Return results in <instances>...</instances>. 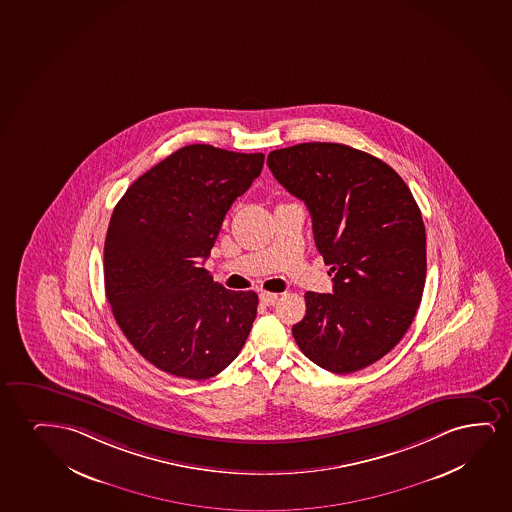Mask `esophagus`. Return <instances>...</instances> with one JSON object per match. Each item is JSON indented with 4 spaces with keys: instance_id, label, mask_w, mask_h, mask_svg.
I'll list each match as a JSON object with an SVG mask.
<instances>
[{
    "instance_id": "obj_1",
    "label": "esophagus",
    "mask_w": 512,
    "mask_h": 512,
    "mask_svg": "<svg viewBox=\"0 0 512 512\" xmlns=\"http://www.w3.org/2000/svg\"><path fill=\"white\" fill-rule=\"evenodd\" d=\"M279 300V293L262 292L260 293V302L266 306H274Z\"/></svg>"
}]
</instances>
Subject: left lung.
Masks as SVG:
<instances>
[{
	"mask_svg": "<svg viewBox=\"0 0 512 512\" xmlns=\"http://www.w3.org/2000/svg\"><path fill=\"white\" fill-rule=\"evenodd\" d=\"M267 165L306 203L333 274V293H306L295 342L328 372L363 370L394 349L419 309L427 271L419 205L391 166L344 144L276 149Z\"/></svg>",
	"mask_w": 512,
	"mask_h": 512,
	"instance_id": "8db88e82",
	"label": "left lung"
}]
</instances>
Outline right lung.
I'll list each match as a JSON object with an SVG mask.
<instances>
[{
    "label": "right lung",
    "instance_id": "1",
    "mask_svg": "<svg viewBox=\"0 0 512 512\" xmlns=\"http://www.w3.org/2000/svg\"><path fill=\"white\" fill-rule=\"evenodd\" d=\"M264 158L182 147L140 175L111 215L104 281L114 319L142 358L173 377H215L252 330L257 293L226 290L201 264Z\"/></svg>",
    "mask_w": 512,
    "mask_h": 512
}]
</instances>
